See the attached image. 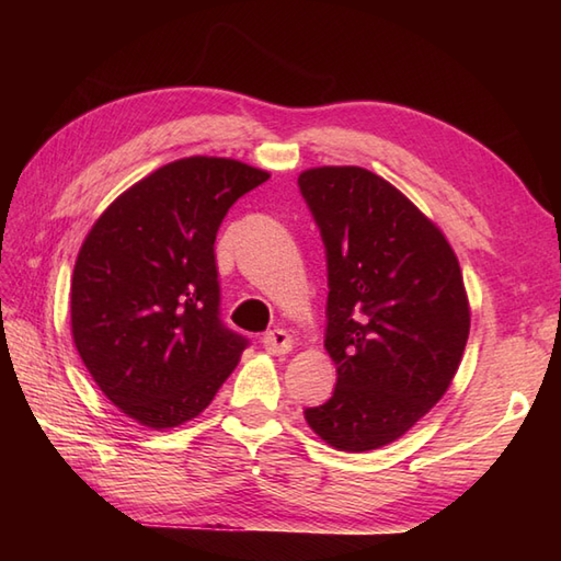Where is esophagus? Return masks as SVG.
Returning <instances> with one entry per match:
<instances>
[{
    "instance_id": "obj_1",
    "label": "esophagus",
    "mask_w": 561,
    "mask_h": 561,
    "mask_svg": "<svg viewBox=\"0 0 561 561\" xmlns=\"http://www.w3.org/2000/svg\"><path fill=\"white\" fill-rule=\"evenodd\" d=\"M262 347H265L270 354H289L294 350V337L289 335L287 330H270L262 337Z\"/></svg>"
}]
</instances>
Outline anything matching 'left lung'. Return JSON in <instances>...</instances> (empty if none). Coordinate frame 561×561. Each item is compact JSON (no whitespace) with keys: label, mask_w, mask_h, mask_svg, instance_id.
<instances>
[{"label":"left lung","mask_w":561,"mask_h":561,"mask_svg":"<svg viewBox=\"0 0 561 561\" xmlns=\"http://www.w3.org/2000/svg\"><path fill=\"white\" fill-rule=\"evenodd\" d=\"M328 253L325 350L337 386L306 422L337 450L388 446L444 398L470 335V301L444 231L359 165L299 175Z\"/></svg>","instance_id":"1"}]
</instances>
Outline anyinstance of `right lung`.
Instances as JSON below:
<instances>
[{
  "instance_id": "1",
  "label": "right lung",
  "mask_w": 561,
  "mask_h": 561,
  "mask_svg": "<svg viewBox=\"0 0 561 561\" xmlns=\"http://www.w3.org/2000/svg\"><path fill=\"white\" fill-rule=\"evenodd\" d=\"M267 171L187 157L141 178L91 226L71 274V337L117 410L149 428L193 420L241 362L219 320L214 241Z\"/></svg>"
}]
</instances>
